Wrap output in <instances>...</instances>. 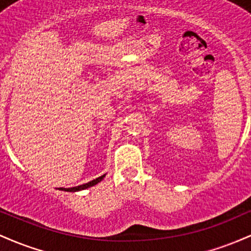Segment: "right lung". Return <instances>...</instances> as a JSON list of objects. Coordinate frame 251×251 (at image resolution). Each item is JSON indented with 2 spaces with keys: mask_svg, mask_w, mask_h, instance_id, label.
Returning a JSON list of instances; mask_svg holds the SVG:
<instances>
[{
  "mask_svg": "<svg viewBox=\"0 0 251 251\" xmlns=\"http://www.w3.org/2000/svg\"><path fill=\"white\" fill-rule=\"evenodd\" d=\"M103 177H105V175L101 176V177H98L96 179L88 181V183L86 184H82V185H79V186H74V188H68V189H65V188H60V190H62V191H80V190H83V189H87V188H91V186L96 185V184L99 183V181H101L103 179Z\"/></svg>",
  "mask_w": 251,
  "mask_h": 251,
  "instance_id": "obj_1",
  "label": "right lung"
}]
</instances>
